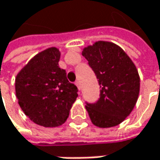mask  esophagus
Returning <instances> with one entry per match:
<instances>
[{"mask_svg": "<svg viewBox=\"0 0 160 160\" xmlns=\"http://www.w3.org/2000/svg\"><path fill=\"white\" fill-rule=\"evenodd\" d=\"M76 86H77L78 90H80V89H81V84H80V82H79V81H76Z\"/></svg>", "mask_w": 160, "mask_h": 160, "instance_id": "1", "label": "esophagus"}]
</instances>
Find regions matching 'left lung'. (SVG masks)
Returning a JSON list of instances; mask_svg holds the SVG:
<instances>
[{"label":"left lung","instance_id":"obj_1","mask_svg":"<svg viewBox=\"0 0 160 160\" xmlns=\"http://www.w3.org/2000/svg\"><path fill=\"white\" fill-rule=\"evenodd\" d=\"M100 84V99L85 109L92 123L110 128L131 114L140 93L138 69L123 49L110 41L99 40L83 48Z\"/></svg>","mask_w":160,"mask_h":160}]
</instances>
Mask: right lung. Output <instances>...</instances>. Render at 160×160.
I'll use <instances>...</instances> for the list:
<instances>
[{"label": "right lung", "instance_id": "right-lung-1", "mask_svg": "<svg viewBox=\"0 0 160 160\" xmlns=\"http://www.w3.org/2000/svg\"><path fill=\"white\" fill-rule=\"evenodd\" d=\"M59 49L48 48L34 56L15 78L20 107L31 122L46 128L65 123L78 96L77 87L59 68Z\"/></svg>", "mask_w": 160, "mask_h": 160}]
</instances>
